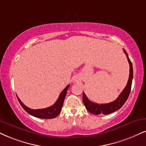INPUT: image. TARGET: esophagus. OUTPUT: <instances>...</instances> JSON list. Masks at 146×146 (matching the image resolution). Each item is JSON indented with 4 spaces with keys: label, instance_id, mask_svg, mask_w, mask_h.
Returning a JSON list of instances; mask_svg holds the SVG:
<instances>
[{
    "label": "esophagus",
    "instance_id": "1",
    "mask_svg": "<svg viewBox=\"0 0 146 146\" xmlns=\"http://www.w3.org/2000/svg\"><path fill=\"white\" fill-rule=\"evenodd\" d=\"M78 76H74V80H78Z\"/></svg>",
    "mask_w": 146,
    "mask_h": 146
}]
</instances>
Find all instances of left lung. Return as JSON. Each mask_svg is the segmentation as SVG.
I'll return each mask as SVG.
<instances>
[{"mask_svg":"<svg viewBox=\"0 0 146 146\" xmlns=\"http://www.w3.org/2000/svg\"><path fill=\"white\" fill-rule=\"evenodd\" d=\"M124 50V53L127 55V59L130 66V70H129V78L128 80V82H127V86L123 89L121 93L118 97V98L114 102H111V103L108 104H98L94 102H92L90 101L84 93H82V100H83V103L85 106L86 108L89 112L91 114L99 115V114H109L111 113L114 112V111L119 110L120 108L124 105L126 101L128 99V97L130 93L131 89V84H132V80H133V66L132 63L130 61L129 58L128 54L125 49Z\"/></svg>","mask_w":146,"mask_h":146,"instance_id":"left-lung-1","label":"left lung"}]
</instances>
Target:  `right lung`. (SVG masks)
Returning <instances> with one entry per match:
<instances>
[{
	"mask_svg": "<svg viewBox=\"0 0 146 146\" xmlns=\"http://www.w3.org/2000/svg\"><path fill=\"white\" fill-rule=\"evenodd\" d=\"M70 87V84H68L66 87V88L63 90L62 93L59 95L58 99L56 101L55 104L53 106H50V107L46 108L44 109H38V110H33L30 109L29 108L27 107L26 106H25L21 101L19 100V98H18L17 95V100L19 101V104H21V106H22L23 109L26 110L28 114L32 115V116L36 117V118H44V119H50V118H54L55 117L58 116L59 113L61 112L62 110V108L64 104V102L65 100V97H66V93H67V91L68 88Z\"/></svg>",
	"mask_w": 146,
	"mask_h": 146,
	"instance_id": "right-lung-1",
	"label": "right lung"
}]
</instances>
